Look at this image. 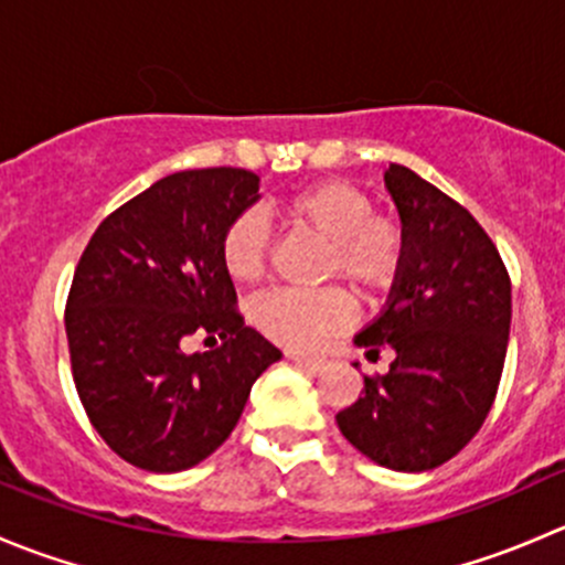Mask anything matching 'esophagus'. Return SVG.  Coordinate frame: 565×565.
I'll return each mask as SVG.
<instances>
[{"instance_id":"1","label":"esophagus","mask_w":565,"mask_h":565,"mask_svg":"<svg viewBox=\"0 0 565 565\" xmlns=\"http://www.w3.org/2000/svg\"><path fill=\"white\" fill-rule=\"evenodd\" d=\"M292 358V363L295 366H300V369H309V372H319V369L324 366V361L322 358H306V355H289Z\"/></svg>"}]
</instances>
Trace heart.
<instances>
[{
  "instance_id": "b5f03b06",
  "label": "heart",
  "mask_w": 565,
  "mask_h": 565,
  "mask_svg": "<svg viewBox=\"0 0 565 565\" xmlns=\"http://www.w3.org/2000/svg\"><path fill=\"white\" fill-rule=\"evenodd\" d=\"M298 230L328 241L324 278H344L366 298H380L402 276L407 230L393 213L374 210L366 188L347 180H317L281 202ZM273 250V226L259 210H243L221 235V262L235 281L265 276ZM256 328L289 350H317L344 333L355 319V300L344 287L273 289L250 306Z\"/></svg>"
}]
</instances>
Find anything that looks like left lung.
<instances>
[{
  "label": "left lung",
  "mask_w": 565,
  "mask_h": 565,
  "mask_svg": "<svg viewBox=\"0 0 565 565\" xmlns=\"http://www.w3.org/2000/svg\"><path fill=\"white\" fill-rule=\"evenodd\" d=\"M407 230V259L388 309L358 333L388 374L335 415L341 435L388 470L420 472L457 457L498 396L511 328V278L492 237L465 207L409 172H385Z\"/></svg>",
  "instance_id": "1"
}]
</instances>
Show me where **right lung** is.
I'll list each match as a JSON object with an SVG mask.
<instances>
[{"mask_svg":"<svg viewBox=\"0 0 565 565\" xmlns=\"http://www.w3.org/2000/svg\"><path fill=\"white\" fill-rule=\"evenodd\" d=\"M259 199V177L174 172L89 237L65 303L71 372L89 424L128 465L180 472L235 429L250 385L281 350L243 322L221 235ZM207 334L222 344L185 356Z\"/></svg>","mask_w":565,"mask_h":565,"instance_id":"add662e5","label":"right lung"}]
</instances>
